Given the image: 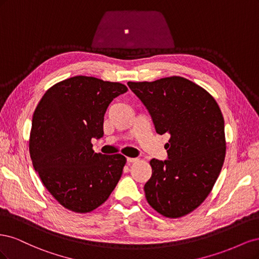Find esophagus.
<instances>
[{"label":"esophagus","instance_id":"34e87169","mask_svg":"<svg viewBox=\"0 0 259 259\" xmlns=\"http://www.w3.org/2000/svg\"><path fill=\"white\" fill-rule=\"evenodd\" d=\"M126 161H127V163H134V162L138 161V159H136V158H127Z\"/></svg>","mask_w":259,"mask_h":259}]
</instances>
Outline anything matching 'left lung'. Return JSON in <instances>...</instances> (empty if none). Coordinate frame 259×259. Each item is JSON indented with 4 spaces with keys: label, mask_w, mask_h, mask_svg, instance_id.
<instances>
[{
    "label": "left lung",
    "mask_w": 259,
    "mask_h": 259,
    "mask_svg": "<svg viewBox=\"0 0 259 259\" xmlns=\"http://www.w3.org/2000/svg\"><path fill=\"white\" fill-rule=\"evenodd\" d=\"M158 134H168L167 160L152 159L144 190L150 206L168 218L199 207L216 183L226 155L224 116L214 97L182 76L128 82Z\"/></svg>",
    "instance_id": "obj_1"
}]
</instances>
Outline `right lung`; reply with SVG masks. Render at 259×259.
Instances as JSON below:
<instances>
[{
    "mask_svg": "<svg viewBox=\"0 0 259 259\" xmlns=\"http://www.w3.org/2000/svg\"><path fill=\"white\" fill-rule=\"evenodd\" d=\"M126 91L119 82L76 75L53 85L37 104L30 156L44 187L65 208L90 213L119 183L126 158L95 153L92 138L104 136L107 108Z\"/></svg>",
    "mask_w": 259,
    "mask_h": 259,
    "instance_id": "1",
    "label": "right lung"
}]
</instances>
